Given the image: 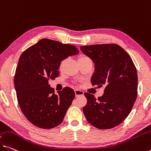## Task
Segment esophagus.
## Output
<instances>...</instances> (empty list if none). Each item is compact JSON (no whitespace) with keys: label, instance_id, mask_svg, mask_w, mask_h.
<instances>
[{"label":"esophagus","instance_id":"1","mask_svg":"<svg viewBox=\"0 0 151 151\" xmlns=\"http://www.w3.org/2000/svg\"><path fill=\"white\" fill-rule=\"evenodd\" d=\"M75 94L76 96H83V92L82 90H78V89H76L75 90Z\"/></svg>","mask_w":151,"mask_h":151}]
</instances>
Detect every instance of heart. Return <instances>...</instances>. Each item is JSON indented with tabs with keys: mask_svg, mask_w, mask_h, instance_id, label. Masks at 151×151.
<instances>
[{
	"mask_svg": "<svg viewBox=\"0 0 151 151\" xmlns=\"http://www.w3.org/2000/svg\"><path fill=\"white\" fill-rule=\"evenodd\" d=\"M86 58H88V57H86V56H82V57H80V58H79V59H86ZM65 61H66V59H64V60H63V61L61 62V64H60V68H62L63 67V65L65 64Z\"/></svg>",
	"mask_w": 151,
	"mask_h": 151,
	"instance_id": "b5f03b06",
	"label": "heart"
}]
</instances>
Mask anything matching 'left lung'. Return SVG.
Wrapping results in <instances>:
<instances>
[{
    "instance_id": "left-lung-1",
    "label": "left lung",
    "mask_w": 151,
    "mask_h": 151,
    "mask_svg": "<svg viewBox=\"0 0 151 151\" xmlns=\"http://www.w3.org/2000/svg\"><path fill=\"white\" fill-rule=\"evenodd\" d=\"M80 49L94 63L92 86H105L103 95L98 99L85 92L87 104L83 107V114L96 128H113L124 121L136 101V67L126 50L115 44L82 46Z\"/></svg>"
}]
</instances>
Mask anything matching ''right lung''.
<instances>
[{
  "label": "right lung",
  "instance_id": "1",
  "mask_svg": "<svg viewBox=\"0 0 151 151\" xmlns=\"http://www.w3.org/2000/svg\"><path fill=\"white\" fill-rule=\"evenodd\" d=\"M78 53L75 46L45 38L30 46L20 56L14 85L21 110L34 126L50 129L63 121L75 92L65 87L55 94L48 80L59 76L63 60Z\"/></svg>",
  "mask_w": 151,
  "mask_h": 151
}]
</instances>
